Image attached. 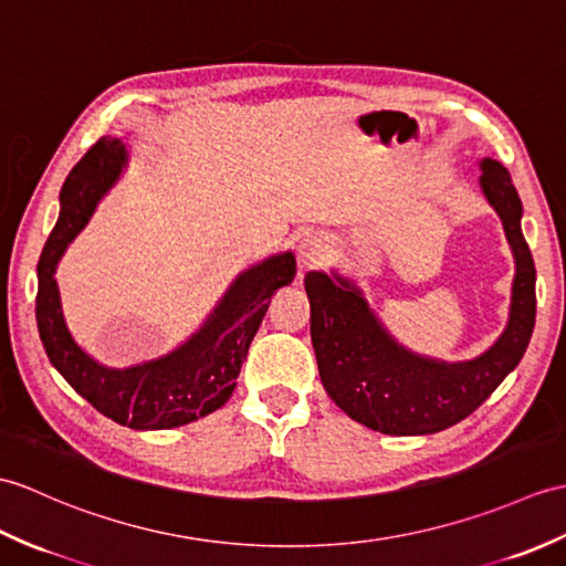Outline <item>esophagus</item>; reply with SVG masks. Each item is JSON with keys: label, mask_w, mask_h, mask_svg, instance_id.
Segmentation results:
<instances>
[{"label": "esophagus", "mask_w": 566, "mask_h": 566, "mask_svg": "<svg viewBox=\"0 0 566 566\" xmlns=\"http://www.w3.org/2000/svg\"><path fill=\"white\" fill-rule=\"evenodd\" d=\"M296 251H298L301 265H304V268H318L321 262L325 260L327 243H325L323 235H318V233H306V235H301Z\"/></svg>", "instance_id": "esophagus-1"}]
</instances>
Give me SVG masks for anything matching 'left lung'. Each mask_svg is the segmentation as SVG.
I'll use <instances>...</instances> for the list:
<instances>
[{
  "mask_svg": "<svg viewBox=\"0 0 566 566\" xmlns=\"http://www.w3.org/2000/svg\"><path fill=\"white\" fill-rule=\"evenodd\" d=\"M480 188L502 219L516 260L509 323L496 343L470 361H439L396 343L359 286L337 272H308L311 343L323 388L354 422L390 437L437 433L461 422L516 369L535 325V265L523 239L518 192L509 170L480 161Z\"/></svg>",
  "mask_w": 566,
  "mask_h": 566,
  "instance_id": "obj_1",
  "label": "left lung"
}]
</instances>
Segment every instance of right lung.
<instances>
[{
    "mask_svg": "<svg viewBox=\"0 0 566 566\" xmlns=\"http://www.w3.org/2000/svg\"><path fill=\"white\" fill-rule=\"evenodd\" d=\"M125 166L123 139L101 137L64 180L60 219L38 260V333L50 364L101 415L139 431L174 429L219 410L231 398L270 296L292 284L296 258L280 253L241 272L200 331L166 357L129 369H108L74 343L64 323L55 270Z\"/></svg>",
    "mask_w": 566,
    "mask_h": 566,
    "instance_id": "add662e5",
    "label": "right lung"
}]
</instances>
